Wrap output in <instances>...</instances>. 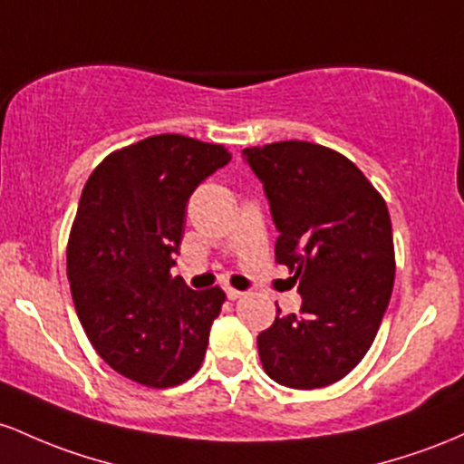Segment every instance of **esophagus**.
Returning a JSON list of instances; mask_svg holds the SVG:
<instances>
[{
    "label": "esophagus",
    "instance_id": "esophagus-1",
    "mask_svg": "<svg viewBox=\"0 0 464 464\" xmlns=\"http://www.w3.org/2000/svg\"><path fill=\"white\" fill-rule=\"evenodd\" d=\"M226 295H227V298H230V300H238V298H243V295H246V294H243V291H238V289L227 287V289H226Z\"/></svg>",
    "mask_w": 464,
    "mask_h": 464
}]
</instances>
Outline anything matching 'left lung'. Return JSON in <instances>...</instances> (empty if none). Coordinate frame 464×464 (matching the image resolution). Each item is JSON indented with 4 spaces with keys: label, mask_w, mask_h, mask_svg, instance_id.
<instances>
[{
    "label": "left lung",
    "mask_w": 464,
    "mask_h": 464,
    "mask_svg": "<svg viewBox=\"0 0 464 464\" xmlns=\"http://www.w3.org/2000/svg\"><path fill=\"white\" fill-rule=\"evenodd\" d=\"M278 230L276 260L302 295L258 335L265 372L280 386L340 382L372 346L394 285L392 223L383 197L337 150L304 140L243 149Z\"/></svg>",
    "instance_id": "obj_1"
}]
</instances>
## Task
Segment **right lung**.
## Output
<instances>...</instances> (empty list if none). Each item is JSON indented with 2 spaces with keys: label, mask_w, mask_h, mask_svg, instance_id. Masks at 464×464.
I'll return each mask as SVG.
<instances>
[{
  "label": "right lung",
  "mask_w": 464,
  "mask_h": 464,
  "mask_svg": "<svg viewBox=\"0 0 464 464\" xmlns=\"http://www.w3.org/2000/svg\"><path fill=\"white\" fill-rule=\"evenodd\" d=\"M232 160L223 144L177 133L113 150L87 179L67 278L78 320L113 371L147 388L199 371L223 289L192 291L170 276L192 190Z\"/></svg>",
  "instance_id": "add662e5"
}]
</instances>
